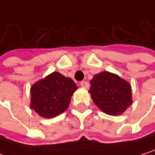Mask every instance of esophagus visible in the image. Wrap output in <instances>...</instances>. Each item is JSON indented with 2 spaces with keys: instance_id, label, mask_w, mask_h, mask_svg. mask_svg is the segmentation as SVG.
I'll use <instances>...</instances> for the list:
<instances>
[{
  "instance_id": "obj_1",
  "label": "esophagus",
  "mask_w": 155,
  "mask_h": 155,
  "mask_svg": "<svg viewBox=\"0 0 155 155\" xmlns=\"http://www.w3.org/2000/svg\"><path fill=\"white\" fill-rule=\"evenodd\" d=\"M81 86L84 89H88L89 88V82L86 81H81Z\"/></svg>"
}]
</instances>
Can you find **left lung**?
Wrapping results in <instances>:
<instances>
[{
    "mask_svg": "<svg viewBox=\"0 0 155 155\" xmlns=\"http://www.w3.org/2000/svg\"><path fill=\"white\" fill-rule=\"evenodd\" d=\"M89 92L95 105L108 115H120L132 104L131 85L108 72L94 75Z\"/></svg>",
    "mask_w": 155,
    "mask_h": 155,
    "instance_id": "left-lung-1",
    "label": "left lung"
}]
</instances>
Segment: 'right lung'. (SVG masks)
Here are the masks:
<instances>
[{
  "mask_svg": "<svg viewBox=\"0 0 155 155\" xmlns=\"http://www.w3.org/2000/svg\"><path fill=\"white\" fill-rule=\"evenodd\" d=\"M77 89L71 78L54 72L32 85L30 108L46 118L57 117L69 107L71 97Z\"/></svg>",
  "mask_w": 155,
  "mask_h": 155,
  "instance_id": "obj_1",
  "label": "right lung"
}]
</instances>
